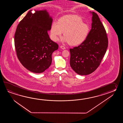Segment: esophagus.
<instances>
[{"mask_svg": "<svg viewBox=\"0 0 123 123\" xmlns=\"http://www.w3.org/2000/svg\"><path fill=\"white\" fill-rule=\"evenodd\" d=\"M60 48L61 49H62L63 50H65V46H61Z\"/></svg>", "mask_w": 123, "mask_h": 123, "instance_id": "1", "label": "esophagus"}]
</instances>
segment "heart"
I'll use <instances>...</instances> for the list:
<instances>
[{
	"label": "heart",
	"instance_id": "1",
	"mask_svg": "<svg viewBox=\"0 0 123 123\" xmlns=\"http://www.w3.org/2000/svg\"><path fill=\"white\" fill-rule=\"evenodd\" d=\"M63 32V42H68L71 45L80 44L86 39L89 27L81 18L75 15L62 18L58 22H53L50 29V37L54 41H58Z\"/></svg>",
	"mask_w": 123,
	"mask_h": 123
}]
</instances>
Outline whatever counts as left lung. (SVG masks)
Returning <instances> with one entry per match:
<instances>
[{
	"label": "left lung",
	"instance_id": "8db88e82",
	"mask_svg": "<svg viewBox=\"0 0 123 123\" xmlns=\"http://www.w3.org/2000/svg\"><path fill=\"white\" fill-rule=\"evenodd\" d=\"M92 14V29L86 39L78 47L70 49V65L76 73L87 75L99 66L108 45L104 27L97 13Z\"/></svg>",
	"mask_w": 123,
	"mask_h": 123
}]
</instances>
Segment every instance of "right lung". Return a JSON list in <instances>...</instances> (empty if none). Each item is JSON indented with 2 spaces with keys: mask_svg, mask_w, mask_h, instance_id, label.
Returning <instances> with one entry per match:
<instances>
[{
  "mask_svg": "<svg viewBox=\"0 0 123 123\" xmlns=\"http://www.w3.org/2000/svg\"><path fill=\"white\" fill-rule=\"evenodd\" d=\"M29 11L17 26L14 35L17 55L21 64L29 71L42 73L52 62V54L58 48L50 39L52 18L46 10Z\"/></svg>",
  "mask_w": 123,
  "mask_h": 123,
  "instance_id": "add662e5",
  "label": "right lung"
}]
</instances>
